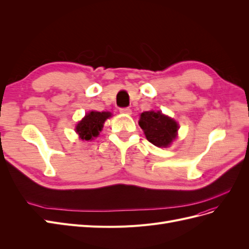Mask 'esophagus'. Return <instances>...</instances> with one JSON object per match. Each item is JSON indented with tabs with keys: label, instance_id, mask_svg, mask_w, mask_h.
<instances>
[{
	"label": "esophagus",
	"instance_id": "1",
	"mask_svg": "<svg viewBox=\"0 0 249 249\" xmlns=\"http://www.w3.org/2000/svg\"><path fill=\"white\" fill-rule=\"evenodd\" d=\"M119 112L123 113V114H131L132 113V109L129 107H125V108H120Z\"/></svg>",
	"mask_w": 249,
	"mask_h": 249
}]
</instances>
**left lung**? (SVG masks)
<instances>
[{"label": "left lung", "instance_id": "left-lung-1", "mask_svg": "<svg viewBox=\"0 0 249 249\" xmlns=\"http://www.w3.org/2000/svg\"><path fill=\"white\" fill-rule=\"evenodd\" d=\"M139 125L144 131L146 139L158 147H167L177 137L178 124L160 111L141 113Z\"/></svg>", "mask_w": 249, "mask_h": 249}]
</instances>
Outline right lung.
Instances as JSON below:
<instances>
[{
	"mask_svg": "<svg viewBox=\"0 0 249 249\" xmlns=\"http://www.w3.org/2000/svg\"><path fill=\"white\" fill-rule=\"evenodd\" d=\"M110 116V112H89L76 127V131L80 135V138L82 140L88 141L93 139L94 137H97V135L100 134L103 129L105 120Z\"/></svg>",
	"mask_w": 249,
	"mask_h": 249,
	"instance_id": "add662e5",
	"label": "right lung"
}]
</instances>
